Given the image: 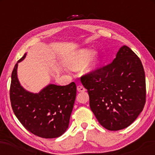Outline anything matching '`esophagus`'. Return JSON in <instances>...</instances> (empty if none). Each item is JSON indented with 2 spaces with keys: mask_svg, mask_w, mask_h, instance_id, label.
Returning a JSON list of instances; mask_svg holds the SVG:
<instances>
[{
  "mask_svg": "<svg viewBox=\"0 0 155 155\" xmlns=\"http://www.w3.org/2000/svg\"><path fill=\"white\" fill-rule=\"evenodd\" d=\"M77 90L78 92H84L85 91V88L83 86H81V85H79V86H77Z\"/></svg>",
  "mask_w": 155,
  "mask_h": 155,
  "instance_id": "34e87169",
  "label": "esophagus"
}]
</instances>
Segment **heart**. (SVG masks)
I'll return each mask as SVG.
<instances>
[{
	"instance_id": "1",
	"label": "heart",
	"mask_w": 155,
	"mask_h": 155,
	"mask_svg": "<svg viewBox=\"0 0 155 155\" xmlns=\"http://www.w3.org/2000/svg\"><path fill=\"white\" fill-rule=\"evenodd\" d=\"M94 54V50L88 48H83L73 52L68 59V66L73 70H79L84 66L90 61ZM100 58L97 54H95L86 68L87 72H92L97 68Z\"/></svg>"
}]
</instances>
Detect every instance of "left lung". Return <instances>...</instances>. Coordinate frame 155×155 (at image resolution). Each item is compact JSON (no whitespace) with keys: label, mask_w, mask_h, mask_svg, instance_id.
Listing matches in <instances>:
<instances>
[{"label":"left lung","mask_w":155,"mask_h":155,"mask_svg":"<svg viewBox=\"0 0 155 155\" xmlns=\"http://www.w3.org/2000/svg\"><path fill=\"white\" fill-rule=\"evenodd\" d=\"M97 121L108 130L126 128L136 120L146 103L145 73L141 61L122 46L111 63L81 77Z\"/></svg>","instance_id":"obj_1"}]
</instances>
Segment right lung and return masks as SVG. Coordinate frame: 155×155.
Returning <instances> with one entry per match:
<instances>
[{
  "label": "right lung",
  "instance_id": "obj_1",
  "mask_svg": "<svg viewBox=\"0 0 155 155\" xmlns=\"http://www.w3.org/2000/svg\"><path fill=\"white\" fill-rule=\"evenodd\" d=\"M18 60L12 74L10 100L15 116L28 131L44 138H58L68 127L76 95V86L50 84L38 93L27 91L17 78Z\"/></svg>",
  "mask_w": 155,
  "mask_h": 155
}]
</instances>
